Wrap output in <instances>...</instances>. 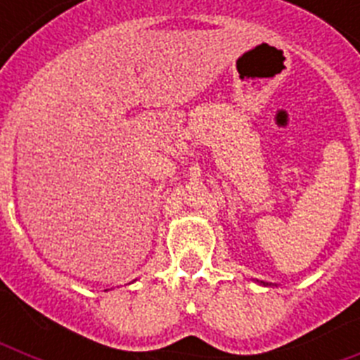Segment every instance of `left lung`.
<instances>
[{"instance_id": "1", "label": "left lung", "mask_w": 360, "mask_h": 360, "mask_svg": "<svg viewBox=\"0 0 360 360\" xmlns=\"http://www.w3.org/2000/svg\"><path fill=\"white\" fill-rule=\"evenodd\" d=\"M259 285H263V287H276L274 283H265V281H259Z\"/></svg>"}]
</instances>
